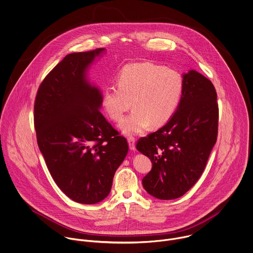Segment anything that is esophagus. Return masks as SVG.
<instances>
[{
	"instance_id": "1",
	"label": "esophagus",
	"mask_w": 253,
	"mask_h": 253,
	"mask_svg": "<svg viewBox=\"0 0 253 253\" xmlns=\"http://www.w3.org/2000/svg\"><path fill=\"white\" fill-rule=\"evenodd\" d=\"M128 143H129V147H130L131 150H135L136 149V145H135L136 140H135L134 138H132V137L128 138Z\"/></svg>"
}]
</instances>
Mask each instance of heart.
I'll use <instances>...</instances> for the list:
<instances>
[{"mask_svg": "<svg viewBox=\"0 0 253 253\" xmlns=\"http://www.w3.org/2000/svg\"><path fill=\"white\" fill-rule=\"evenodd\" d=\"M183 92V79L175 70L150 62L126 65L117 77V87H109L102 106L109 117L119 122L131 105L132 113L119 125L125 136L145 132L150 124H165L175 113Z\"/></svg>", "mask_w": 253, "mask_h": 253, "instance_id": "b5f03b06", "label": "heart"}]
</instances>
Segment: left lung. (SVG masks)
<instances>
[{
  "instance_id": "left-lung-1",
  "label": "left lung",
  "mask_w": 253,
  "mask_h": 253,
  "mask_svg": "<svg viewBox=\"0 0 253 253\" xmlns=\"http://www.w3.org/2000/svg\"><path fill=\"white\" fill-rule=\"evenodd\" d=\"M182 79L183 92L175 113L162 128L137 143V149L152 163L142 185L160 200L179 198L196 183L217 138L214 86L195 70L184 73Z\"/></svg>"
}]
</instances>
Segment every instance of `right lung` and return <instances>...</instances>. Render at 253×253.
I'll return each instance as SVG.
<instances>
[{
  "instance_id": "obj_1",
  "label": "right lung",
  "mask_w": 253,
  "mask_h": 253,
  "mask_svg": "<svg viewBox=\"0 0 253 253\" xmlns=\"http://www.w3.org/2000/svg\"><path fill=\"white\" fill-rule=\"evenodd\" d=\"M105 52L68 54L40 85L34 108L38 145L52 178L70 199L86 205L110 194L129 149L100 112L102 91L87 78Z\"/></svg>"
}]
</instances>
